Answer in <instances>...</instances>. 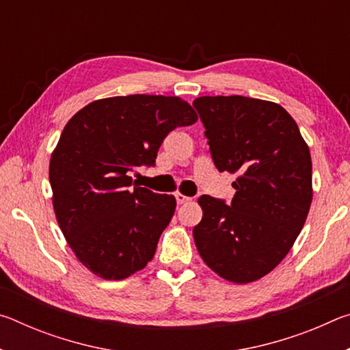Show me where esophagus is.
Returning <instances> with one entry per match:
<instances>
[{"mask_svg":"<svg viewBox=\"0 0 350 350\" xmlns=\"http://www.w3.org/2000/svg\"><path fill=\"white\" fill-rule=\"evenodd\" d=\"M176 200H177V204L182 205V204H187V202H189V200H191V198H189V196H185V194L176 193Z\"/></svg>","mask_w":350,"mask_h":350,"instance_id":"obj_1","label":"esophagus"}]
</instances>
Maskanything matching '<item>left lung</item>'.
Wrapping results in <instances>:
<instances>
[{
  "instance_id": "8db88e82",
  "label": "left lung",
  "mask_w": 350,
  "mask_h": 350,
  "mask_svg": "<svg viewBox=\"0 0 350 350\" xmlns=\"http://www.w3.org/2000/svg\"><path fill=\"white\" fill-rule=\"evenodd\" d=\"M216 168L238 173L232 204L199 198L193 228L200 258L227 281L247 284L270 273L304 227L312 204L309 146L292 116L273 102L242 96L193 102Z\"/></svg>"
}]
</instances>
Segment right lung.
<instances>
[{
	"instance_id": "add662e5",
	"label": "right lung",
	"mask_w": 350,
	"mask_h": 350,
	"mask_svg": "<svg viewBox=\"0 0 350 350\" xmlns=\"http://www.w3.org/2000/svg\"><path fill=\"white\" fill-rule=\"evenodd\" d=\"M198 120L179 97L96 100L66 123L52 152L49 182L62 232L80 262L103 280H125L152 259L176 210L171 194L134 185L154 167L163 139Z\"/></svg>"
}]
</instances>
